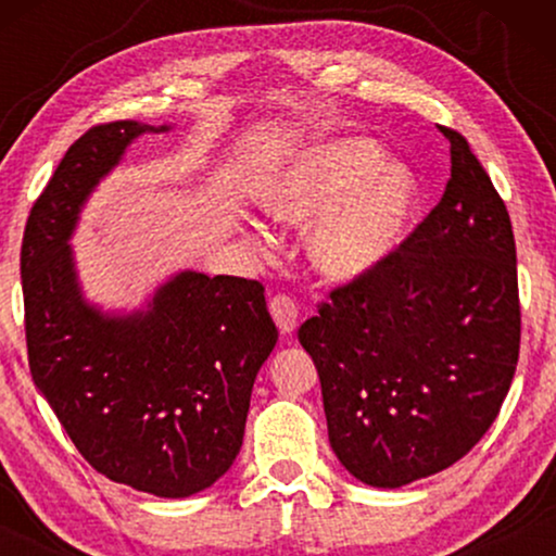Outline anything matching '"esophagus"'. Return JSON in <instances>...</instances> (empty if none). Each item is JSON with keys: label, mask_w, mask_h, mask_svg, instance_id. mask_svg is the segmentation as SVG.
<instances>
[{"label": "esophagus", "mask_w": 556, "mask_h": 556, "mask_svg": "<svg viewBox=\"0 0 556 556\" xmlns=\"http://www.w3.org/2000/svg\"><path fill=\"white\" fill-rule=\"evenodd\" d=\"M268 308H270L273 321L278 324L280 333H286L288 337V333L295 331V326H299V306H295V301L291 299V295H286V293L273 295Z\"/></svg>", "instance_id": "esophagus-1"}]
</instances>
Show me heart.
Returning a JSON list of instances; mask_svg holds the SVG:
<instances>
[{"label":"heart","mask_w":556,"mask_h":556,"mask_svg":"<svg viewBox=\"0 0 556 556\" xmlns=\"http://www.w3.org/2000/svg\"><path fill=\"white\" fill-rule=\"evenodd\" d=\"M413 204L409 174L382 164V151L367 139L301 151L261 189V207L278 223L306 225L321 215L311 235V257L337 280L375 270L405 235Z\"/></svg>","instance_id":"1"}]
</instances>
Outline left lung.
Here are the masks:
<instances>
[{
    "mask_svg": "<svg viewBox=\"0 0 556 556\" xmlns=\"http://www.w3.org/2000/svg\"><path fill=\"white\" fill-rule=\"evenodd\" d=\"M440 131L451 141L440 202L299 329L333 453L377 489L460 460L496 420L519 362L511 219L466 136Z\"/></svg>",
    "mask_w": 556,
    "mask_h": 556,
    "instance_id": "1",
    "label": "left lung"
}]
</instances>
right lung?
<instances>
[{"label":"right lung","instance_id":"add662e5","mask_svg":"<svg viewBox=\"0 0 556 556\" xmlns=\"http://www.w3.org/2000/svg\"><path fill=\"white\" fill-rule=\"evenodd\" d=\"M147 131L88 128L27 217L20 273L29 371L98 473L162 498L210 489L238 458L257 369L278 341L257 280L185 270L147 311L103 314L83 299L73 250L98 181Z\"/></svg>","mask_w":556,"mask_h":556}]
</instances>
